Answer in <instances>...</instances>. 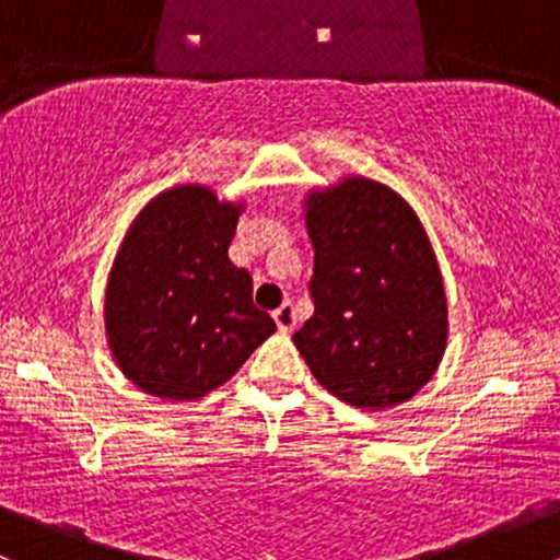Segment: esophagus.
<instances>
[{
	"mask_svg": "<svg viewBox=\"0 0 560 560\" xmlns=\"http://www.w3.org/2000/svg\"><path fill=\"white\" fill-rule=\"evenodd\" d=\"M272 318H275V323H278L280 331L288 334V331H293V326H296V310H293L291 302H282L280 307L272 313Z\"/></svg>",
	"mask_w": 560,
	"mask_h": 560,
	"instance_id": "obj_1",
	"label": "esophagus"
}]
</instances>
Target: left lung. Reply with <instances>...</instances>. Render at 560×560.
Returning a JSON list of instances; mask_svg holds the SVG:
<instances>
[{
	"label": "left lung",
	"mask_w": 560,
	"mask_h": 560,
	"mask_svg": "<svg viewBox=\"0 0 560 560\" xmlns=\"http://www.w3.org/2000/svg\"><path fill=\"white\" fill-rule=\"evenodd\" d=\"M304 223L315 247V313L293 345L345 405H405L436 374L451 328L423 223L405 196L361 175L310 188Z\"/></svg>",
	"instance_id": "1"
}]
</instances>
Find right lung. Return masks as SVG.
I'll return each instance as SVG.
<instances>
[{
	"instance_id": "add662e5",
	"label": "right lung",
	"mask_w": 560,
	"mask_h": 560,
	"mask_svg": "<svg viewBox=\"0 0 560 560\" xmlns=\"http://www.w3.org/2000/svg\"><path fill=\"white\" fill-rule=\"evenodd\" d=\"M242 212L245 199L183 183L126 229L107 278L105 337L124 377L155 399H201L278 328L229 258Z\"/></svg>"
}]
</instances>
